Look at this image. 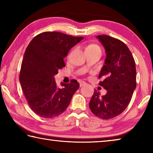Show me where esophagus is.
Returning a JSON list of instances; mask_svg holds the SVG:
<instances>
[{"label":"esophagus","instance_id":"1","mask_svg":"<svg viewBox=\"0 0 153 153\" xmlns=\"http://www.w3.org/2000/svg\"><path fill=\"white\" fill-rule=\"evenodd\" d=\"M86 83L85 82H83V81L79 82V86H80V87L84 86H85V85H86Z\"/></svg>","mask_w":153,"mask_h":153}]
</instances>
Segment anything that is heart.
<instances>
[{"label":"heart","mask_w":153,"mask_h":153,"mask_svg":"<svg viewBox=\"0 0 153 153\" xmlns=\"http://www.w3.org/2000/svg\"><path fill=\"white\" fill-rule=\"evenodd\" d=\"M88 47H92V48H98V46L97 45H91L88 46Z\"/></svg>","instance_id":"heart-1"}]
</instances>
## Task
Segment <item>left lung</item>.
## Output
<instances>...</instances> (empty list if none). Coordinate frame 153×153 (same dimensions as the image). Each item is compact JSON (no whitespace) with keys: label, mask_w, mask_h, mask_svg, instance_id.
Instances as JSON below:
<instances>
[{"label":"left lung","mask_w":153,"mask_h":153,"mask_svg":"<svg viewBox=\"0 0 153 153\" xmlns=\"http://www.w3.org/2000/svg\"><path fill=\"white\" fill-rule=\"evenodd\" d=\"M97 38L105 47L106 59L98 77L99 85L107 90L100 97L94 90L89 107L93 114L109 120L121 114L128 107L136 87V64L128 46L122 41L107 35Z\"/></svg>","instance_id":"1"}]
</instances>
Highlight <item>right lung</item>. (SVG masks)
Instances as JSON below:
<instances>
[{"label": "right lung", "instance_id": "obj_1", "mask_svg": "<svg viewBox=\"0 0 153 153\" xmlns=\"http://www.w3.org/2000/svg\"><path fill=\"white\" fill-rule=\"evenodd\" d=\"M84 37L58 32H45L33 38L25 51L19 81L23 92L33 112L44 118H54L68 107L79 83L56 85L54 76L65 67L63 59Z\"/></svg>", "mask_w": 153, "mask_h": 153}]
</instances>
